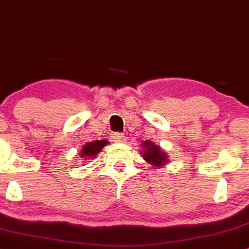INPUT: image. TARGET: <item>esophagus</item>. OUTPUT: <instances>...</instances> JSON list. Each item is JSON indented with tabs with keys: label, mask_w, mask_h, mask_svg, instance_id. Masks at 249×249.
<instances>
[{
	"label": "esophagus",
	"mask_w": 249,
	"mask_h": 249,
	"mask_svg": "<svg viewBox=\"0 0 249 249\" xmlns=\"http://www.w3.org/2000/svg\"><path fill=\"white\" fill-rule=\"evenodd\" d=\"M112 138H113V141L117 142H123L125 141V136L121 132H113L112 133Z\"/></svg>",
	"instance_id": "1"
}]
</instances>
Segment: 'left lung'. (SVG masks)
<instances>
[{"instance_id": "left-lung-1", "label": "left lung", "mask_w": 249, "mask_h": 249, "mask_svg": "<svg viewBox=\"0 0 249 249\" xmlns=\"http://www.w3.org/2000/svg\"><path fill=\"white\" fill-rule=\"evenodd\" d=\"M142 147H144V159L151 165L154 166H162L165 162L167 161V156L161 151V148L157 145H154L151 142H142Z\"/></svg>"}]
</instances>
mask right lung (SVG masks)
I'll list each match as a JSON object with an SVG mask.
<instances>
[{
    "mask_svg": "<svg viewBox=\"0 0 249 249\" xmlns=\"http://www.w3.org/2000/svg\"><path fill=\"white\" fill-rule=\"evenodd\" d=\"M107 144V141H96L92 142H88L85 146H83V150L81 152V157L84 159L88 158H93L96 154H98V152H101V150L105 145Z\"/></svg>",
    "mask_w": 249,
    "mask_h": 249,
    "instance_id": "1",
    "label": "right lung"
}]
</instances>
